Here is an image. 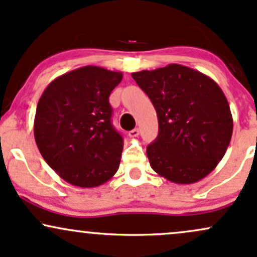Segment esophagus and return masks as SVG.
I'll use <instances>...</instances> for the list:
<instances>
[{
  "mask_svg": "<svg viewBox=\"0 0 257 257\" xmlns=\"http://www.w3.org/2000/svg\"><path fill=\"white\" fill-rule=\"evenodd\" d=\"M139 134H140L139 128H134L133 131L129 132V137H131V138H135V137H138V135H139Z\"/></svg>",
  "mask_w": 257,
  "mask_h": 257,
  "instance_id": "esophagus-1",
  "label": "esophagus"
}]
</instances>
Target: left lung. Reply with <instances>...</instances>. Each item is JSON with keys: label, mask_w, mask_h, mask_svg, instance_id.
I'll return each mask as SVG.
<instances>
[{"label": "left lung", "mask_w": 257, "mask_h": 257, "mask_svg": "<svg viewBox=\"0 0 257 257\" xmlns=\"http://www.w3.org/2000/svg\"><path fill=\"white\" fill-rule=\"evenodd\" d=\"M159 118V135L146 149L152 170L177 184L210 174L233 133L229 103L207 75L180 64L132 73Z\"/></svg>", "instance_id": "left-lung-1"}]
</instances>
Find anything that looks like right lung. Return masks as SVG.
Segmentation results:
<instances>
[{
	"label": "right lung",
	"mask_w": 257,
	"mask_h": 257,
	"mask_svg": "<svg viewBox=\"0 0 257 257\" xmlns=\"http://www.w3.org/2000/svg\"><path fill=\"white\" fill-rule=\"evenodd\" d=\"M120 72L85 66L56 78L42 92L34 119L41 156L62 179L95 188L118 171L123 138L111 123L109 94Z\"/></svg>",
	"instance_id": "obj_1"
}]
</instances>
